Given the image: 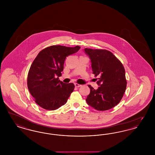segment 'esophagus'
Masks as SVG:
<instances>
[{
    "mask_svg": "<svg viewBox=\"0 0 155 155\" xmlns=\"http://www.w3.org/2000/svg\"><path fill=\"white\" fill-rule=\"evenodd\" d=\"M74 85H75V87H77V88H78V87H80L82 86L81 85L78 84H77V83H75Z\"/></svg>",
    "mask_w": 155,
    "mask_h": 155,
    "instance_id": "1",
    "label": "esophagus"
}]
</instances>
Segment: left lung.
<instances>
[{"mask_svg":"<svg viewBox=\"0 0 155 155\" xmlns=\"http://www.w3.org/2000/svg\"><path fill=\"white\" fill-rule=\"evenodd\" d=\"M91 59L93 74L99 78V87L91 85L86 102L97 110H109L121 100L127 87L125 69L121 61L111 52L103 49H84Z\"/></svg>","mask_w":155,"mask_h":155,"instance_id":"8db88e82","label":"left lung"}]
</instances>
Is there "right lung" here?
<instances>
[{"instance_id": "right-lung-1", "label": "right lung", "mask_w": 155, "mask_h": 155, "mask_svg": "<svg viewBox=\"0 0 155 155\" xmlns=\"http://www.w3.org/2000/svg\"><path fill=\"white\" fill-rule=\"evenodd\" d=\"M80 47L53 45L38 53L28 74L27 86L35 102L46 110H54L65 104L73 92L74 84L59 80L67 56Z\"/></svg>"}]
</instances>
